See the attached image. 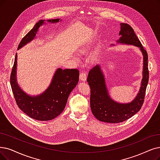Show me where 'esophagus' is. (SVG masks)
<instances>
[{"mask_svg":"<svg viewBox=\"0 0 160 160\" xmlns=\"http://www.w3.org/2000/svg\"><path fill=\"white\" fill-rule=\"evenodd\" d=\"M79 79L82 81H86V79H87V73L83 72V71H82L80 73V75H79Z\"/></svg>","mask_w":160,"mask_h":160,"instance_id":"34e87169","label":"esophagus"}]
</instances>
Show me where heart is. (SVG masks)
I'll use <instances>...</instances> for the list:
<instances>
[{"label": "heart", "instance_id": "heart-1", "mask_svg": "<svg viewBox=\"0 0 160 160\" xmlns=\"http://www.w3.org/2000/svg\"><path fill=\"white\" fill-rule=\"evenodd\" d=\"M87 43H82L79 44V45L77 47V51L79 52H82L86 50L87 48Z\"/></svg>", "mask_w": 160, "mask_h": 160}]
</instances>
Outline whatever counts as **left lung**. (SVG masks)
<instances>
[{"label":"left lung","mask_w":160,"mask_h":160,"mask_svg":"<svg viewBox=\"0 0 160 160\" xmlns=\"http://www.w3.org/2000/svg\"><path fill=\"white\" fill-rule=\"evenodd\" d=\"M120 25L119 35L121 37L118 42L133 44L139 47L144 56L143 78L137 97L132 102L128 104H119L113 101L108 95L104 75L98 65L89 71L87 79L91 88L90 104L92 113L99 121L112 123L123 122L131 118L141 109L149 80L148 58L146 50L144 48L130 25L121 23Z\"/></svg>","instance_id":"8db88e82"}]
</instances>
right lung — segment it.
Returning <instances> with one entry per match:
<instances>
[{
	"mask_svg": "<svg viewBox=\"0 0 160 160\" xmlns=\"http://www.w3.org/2000/svg\"><path fill=\"white\" fill-rule=\"evenodd\" d=\"M43 22L40 20L37 22L24 36L19 44L18 49L34 39ZM48 22H58L59 19L49 20ZM16 65L17 54L11 72L10 85L19 108L29 117L39 121H48L58 116L64 110L70 92L79 81V70L58 69L47 90L38 97H31L25 94L18 85L16 78Z\"/></svg>",
	"mask_w": 160,
	"mask_h": 160,
	"instance_id": "right-lung-1",
	"label": "right lung"
}]
</instances>
